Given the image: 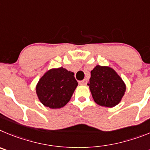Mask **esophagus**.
Wrapping results in <instances>:
<instances>
[{
    "label": "esophagus",
    "instance_id": "obj_1",
    "mask_svg": "<svg viewBox=\"0 0 150 150\" xmlns=\"http://www.w3.org/2000/svg\"><path fill=\"white\" fill-rule=\"evenodd\" d=\"M79 83H80V84H81V85H86L87 83V80L86 79V78H85V79H83V81H81Z\"/></svg>",
    "mask_w": 150,
    "mask_h": 150
}]
</instances>
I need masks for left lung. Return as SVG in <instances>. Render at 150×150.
Returning a JSON list of instances; mask_svg holds the SVG:
<instances>
[{
    "label": "left lung",
    "mask_w": 150,
    "mask_h": 150,
    "mask_svg": "<svg viewBox=\"0 0 150 150\" xmlns=\"http://www.w3.org/2000/svg\"><path fill=\"white\" fill-rule=\"evenodd\" d=\"M87 85L96 103L108 108L118 105L126 90L125 83L115 70L99 65L91 71Z\"/></svg>",
    "instance_id": "left-lung-1"
}]
</instances>
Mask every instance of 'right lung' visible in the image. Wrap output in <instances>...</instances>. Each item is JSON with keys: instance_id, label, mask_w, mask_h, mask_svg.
Listing matches in <instances>:
<instances>
[{"instance_id": "right-lung-1", "label": "right lung", "mask_w": 150, "mask_h": 150, "mask_svg": "<svg viewBox=\"0 0 150 150\" xmlns=\"http://www.w3.org/2000/svg\"><path fill=\"white\" fill-rule=\"evenodd\" d=\"M77 86L73 72L60 67L47 71L36 84V92L43 105L57 109L69 102Z\"/></svg>"}]
</instances>
